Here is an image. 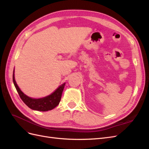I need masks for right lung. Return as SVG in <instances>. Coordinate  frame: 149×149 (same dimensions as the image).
<instances>
[{
    "label": "right lung",
    "instance_id": "add662e5",
    "mask_svg": "<svg viewBox=\"0 0 149 149\" xmlns=\"http://www.w3.org/2000/svg\"><path fill=\"white\" fill-rule=\"evenodd\" d=\"M13 82L21 100L23 101L25 104L31 109L40 111H47L52 110L59 104L62 93L65 85V83L63 84L55 92H53L50 95L47 97L40 99H33L26 96L25 94L22 93L19 86H18L15 80L14 70H13Z\"/></svg>",
    "mask_w": 149,
    "mask_h": 149
}]
</instances>
